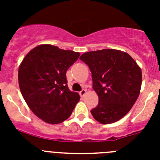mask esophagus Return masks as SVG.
Wrapping results in <instances>:
<instances>
[{
    "instance_id": "34e87169",
    "label": "esophagus",
    "mask_w": 160,
    "mask_h": 160,
    "mask_svg": "<svg viewBox=\"0 0 160 160\" xmlns=\"http://www.w3.org/2000/svg\"><path fill=\"white\" fill-rule=\"evenodd\" d=\"M86 93H87V90H85V89H83V90H82L80 92H79V94L82 96V97H83V96L86 94Z\"/></svg>"
}]
</instances>
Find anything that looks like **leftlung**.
Here are the masks:
<instances>
[{"label":"left lung","mask_w":160,"mask_h":160,"mask_svg":"<svg viewBox=\"0 0 160 160\" xmlns=\"http://www.w3.org/2000/svg\"><path fill=\"white\" fill-rule=\"evenodd\" d=\"M92 73L93 89L98 104L90 112L102 124L117 122L136 102L142 84V71L125 52L103 49L87 52L80 57Z\"/></svg>","instance_id":"obj_1"}]
</instances>
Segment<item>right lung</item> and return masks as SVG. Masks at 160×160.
<instances>
[{
	"label": "right lung",
	"mask_w": 160,
	"mask_h": 160,
	"mask_svg": "<svg viewBox=\"0 0 160 160\" xmlns=\"http://www.w3.org/2000/svg\"><path fill=\"white\" fill-rule=\"evenodd\" d=\"M80 56L52 45H41L29 51L18 70L24 99L44 122L58 124L67 119L80 96L69 90L66 71Z\"/></svg>",
	"instance_id": "add662e5"
}]
</instances>
